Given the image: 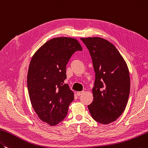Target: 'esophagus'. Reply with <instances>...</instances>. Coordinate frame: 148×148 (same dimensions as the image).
<instances>
[{"mask_svg":"<svg viewBox=\"0 0 148 148\" xmlns=\"http://www.w3.org/2000/svg\"><path fill=\"white\" fill-rule=\"evenodd\" d=\"M84 93V91H82V92H76V95H77L79 97V96H80V95H81Z\"/></svg>","mask_w":148,"mask_h":148,"instance_id":"esophagus-1","label":"esophagus"}]
</instances>
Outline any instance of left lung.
<instances>
[{
  "instance_id": "1",
  "label": "left lung",
  "mask_w": 148,
  "mask_h": 148,
  "mask_svg": "<svg viewBox=\"0 0 148 148\" xmlns=\"http://www.w3.org/2000/svg\"><path fill=\"white\" fill-rule=\"evenodd\" d=\"M81 39L89 51L95 73L93 99L87 107L95 120L108 125L122 114L128 101L131 83L127 64L108 40L99 37Z\"/></svg>"
}]
</instances>
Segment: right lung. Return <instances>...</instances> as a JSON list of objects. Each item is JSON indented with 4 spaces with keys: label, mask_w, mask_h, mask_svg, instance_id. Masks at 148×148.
<instances>
[{
    "label": "right lung",
    "mask_w": 148,
    "mask_h": 148,
    "mask_svg": "<svg viewBox=\"0 0 148 148\" xmlns=\"http://www.w3.org/2000/svg\"><path fill=\"white\" fill-rule=\"evenodd\" d=\"M82 50L77 39L58 37L46 42L29 62L27 87L32 107L40 120L55 126L67 114L74 93L67 84L66 65L76 51Z\"/></svg>",
    "instance_id": "obj_1"
}]
</instances>
